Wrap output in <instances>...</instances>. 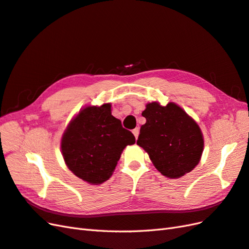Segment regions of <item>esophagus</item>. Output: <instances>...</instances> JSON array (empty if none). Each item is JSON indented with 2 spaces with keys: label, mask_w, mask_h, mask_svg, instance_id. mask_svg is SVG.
I'll return each mask as SVG.
<instances>
[{
  "label": "esophagus",
  "mask_w": 249,
  "mask_h": 249,
  "mask_svg": "<svg viewBox=\"0 0 249 249\" xmlns=\"http://www.w3.org/2000/svg\"><path fill=\"white\" fill-rule=\"evenodd\" d=\"M139 132H140L139 128H136V129H133V130H132V133H133V136H134V137H136V139H138V137H139Z\"/></svg>",
  "instance_id": "esophagus-1"
}]
</instances>
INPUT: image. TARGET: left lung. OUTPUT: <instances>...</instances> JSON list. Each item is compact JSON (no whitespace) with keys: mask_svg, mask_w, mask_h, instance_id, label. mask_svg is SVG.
<instances>
[{"mask_svg":"<svg viewBox=\"0 0 249 249\" xmlns=\"http://www.w3.org/2000/svg\"><path fill=\"white\" fill-rule=\"evenodd\" d=\"M142 116L146 123L141 127L137 144L148 153L158 171L172 179L191 172L200 161L204 147L196 121L174 102L166 106L147 103Z\"/></svg>","mask_w":249,"mask_h":249,"instance_id":"1","label":"left lung"}]
</instances>
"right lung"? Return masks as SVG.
Wrapping results in <instances>:
<instances>
[{
    "label": "right lung",
    "instance_id": "right-lung-1",
    "mask_svg": "<svg viewBox=\"0 0 249 249\" xmlns=\"http://www.w3.org/2000/svg\"><path fill=\"white\" fill-rule=\"evenodd\" d=\"M133 134L111 115V104L89 105L71 120L62 134L60 148L66 165L77 177L90 184L107 180Z\"/></svg>",
    "mask_w": 249,
    "mask_h": 249
}]
</instances>
